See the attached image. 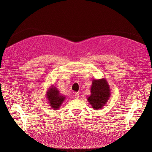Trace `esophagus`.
Wrapping results in <instances>:
<instances>
[{"instance_id": "1", "label": "esophagus", "mask_w": 152, "mask_h": 152, "mask_svg": "<svg viewBox=\"0 0 152 152\" xmlns=\"http://www.w3.org/2000/svg\"><path fill=\"white\" fill-rule=\"evenodd\" d=\"M75 98L76 99H79V94L78 93V92H76L75 94Z\"/></svg>"}]
</instances>
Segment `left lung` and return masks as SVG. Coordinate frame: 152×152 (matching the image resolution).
<instances>
[{
    "mask_svg": "<svg viewBox=\"0 0 152 152\" xmlns=\"http://www.w3.org/2000/svg\"><path fill=\"white\" fill-rule=\"evenodd\" d=\"M110 95V87L106 79H95L92 80L91 95L87 99L94 110H100L106 105Z\"/></svg>",
    "mask_w": 152,
    "mask_h": 152,
    "instance_id": "obj_1",
    "label": "left lung"
}]
</instances>
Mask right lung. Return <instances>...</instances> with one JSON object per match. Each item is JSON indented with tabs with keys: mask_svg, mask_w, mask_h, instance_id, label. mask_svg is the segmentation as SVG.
<instances>
[{
	"mask_svg": "<svg viewBox=\"0 0 152 152\" xmlns=\"http://www.w3.org/2000/svg\"><path fill=\"white\" fill-rule=\"evenodd\" d=\"M46 97L48 102L52 109L57 110L62 105L63 102L65 100L66 96L60 93V91L53 85L50 86L46 92Z\"/></svg>",
	"mask_w": 152,
	"mask_h": 152,
	"instance_id": "add662e5",
	"label": "right lung"
}]
</instances>
